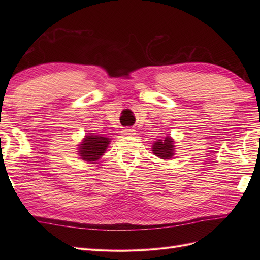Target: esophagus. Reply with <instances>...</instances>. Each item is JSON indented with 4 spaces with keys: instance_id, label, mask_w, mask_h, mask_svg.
I'll list each match as a JSON object with an SVG mask.
<instances>
[{
    "instance_id": "esophagus-1",
    "label": "esophagus",
    "mask_w": 260,
    "mask_h": 260,
    "mask_svg": "<svg viewBox=\"0 0 260 260\" xmlns=\"http://www.w3.org/2000/svg\"><path fill=\"white\" fill-rule=\"evenodd\" d=\"M122 133L124 136H133V135H135V130H133V129H124L122 131Z\"/></svg>"
}]
</instances>
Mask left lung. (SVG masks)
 <instances>
[{
  "label": "left lung",
  "mask_w": 260,
  "mask_h": 260,
  "mask_svg": "<svg viewBox=\"0 0 260 260\" xmlns=\"http://www.w3.org/2000/svg\"><path fill=\"white\" fill-rule=\"evenodd\" d=\"M175 140L167 136L165 140H157L152 145V152L160 159H170L176 154Z\"/></svg>",
  "instance_id": "8db88e82"
}]
</instances>
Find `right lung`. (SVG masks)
Listing matches in <instances>:
<instances>
[{"label": "right lung", "instance_id": "add662e5", "mask_svg": "<svg viewBox=\"0 0 260 260\" xmlns=\"http://www.w3.org/2000/svg\"><path fill=\"white\" fill-rule=\"evenodd\" d=\"M111 138L103 135L86 133L81 142L78 144L77 154L85 162L94 164L104 155L108 145L111 144Z\"/></svg>", "mask_w": 260, "mask_h": 260}]
</instances>
